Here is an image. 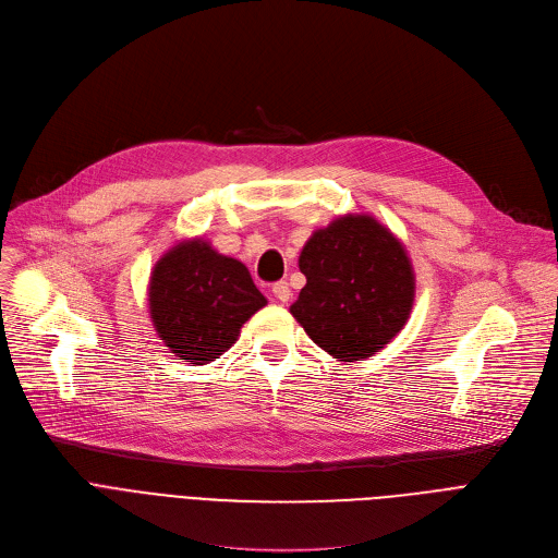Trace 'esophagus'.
Segmentation results:
<instances>
[{"mask_svg": "<svg viewBox=\"0 0 558 558\" xmlns=\"http://www.w3.org/2000/svg\"><path fill=\"white\" fill-rule=\"evenodd\" d=\"M271 291H274V296H276V301H280V303H287V301L291 299V289H289V284H287L284 280L276 282V284L271 287Z\"/></svg>", "mask_w": 558, "mask_h": 558, "instance_id": "esophagus-1", "label": "esophagus"}]
</instances>
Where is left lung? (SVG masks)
Returning a JSON list of instances; mask_svg holds the SVG:
<instances>
[{"instance_id": "left-lung-1", "label": "left lung", "mask_w": 558, "mask_h": 558, "mask_svg": "<svg viewBox=\"0 0 558 558\" xmlns=\"http://www.w3.org/2000/svg\"><path fill=\"white\" fill-rule=\"evenodd\" d=\"M299 267L307 284L289 312L337 362L373 357L412 314V262L396 234L371 215H345L314 230Z\"/></svg>"}]
</instances>
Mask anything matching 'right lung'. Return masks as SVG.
<instances>
[{
  "label": "right lung",
  "mask_w": 558,
  "mask_h": 558,
  "mask_svg": "<svg viewBox=\"0 0 558 558\" xmlns=\"http://www.w3.org/2000/svg\"><path fill=\"white\" fill-rule=\"evenodd\" d=\"M264 305L244 264L203 238L171 246L151 271L154 328L175 357L196 366L219 360Z\"/></svg>",
  "instance_id": "1"
}]
</instances>
